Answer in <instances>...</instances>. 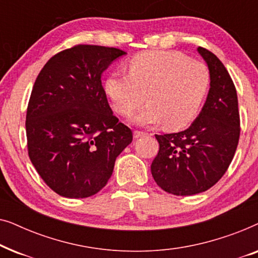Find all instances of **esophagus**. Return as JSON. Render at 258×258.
I'll return each instance as SVG.
<instances>
[{
	"mask_svg": "<svg viewBox=\"0 0 258 258\" xmlns=\"http://www.w3.org/2000/svg\"><path fill=\"white\" fill-rule=\"evenodd\" d=\"M144 135H147V134L144 132H141V130H135V132H134V137H135V139H140V137H143Z\"/></svg>",
	"mask_w": 258,
	"mask_h": 258,
	"instance_id": "34e87169",
	"label": "esophagus"
}]
</instances>
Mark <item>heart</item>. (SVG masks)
<instances>
[{"label": "heart", "mask_w": 258, "mask_h": 258, "mask_svg": "<svg viewBox=\"0 0 258 258\" xmlns=\"http://www.w3.org/2000/svg\"><path fill=\"white\" fill-rule=\"evenodd\" d=\"M129 74L114 72L104 81V90L121 115L148 103L134 121L141 125L164 121L169 129L188 125L199 114L210 84L203 62L179 51H148L128 63Z\"/></svg>", "instance_id": "heart-1"}]
</instances>
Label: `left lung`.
I'll return each mask as SVG.
<instances>
[{"mask_svg": "<svg viewBox=\"0 0 258 258\" xmlns=\"http://www.w3.org/2000/svg\"><path fill=\"white\" fill-rule=\"evenodd\" d=\"M210 72V90L199 117L179 133L155 135L160 150L151 163L155 182L169 194L189 196L206 191L228 170L241 134L235 84L223 63L199 47Z\"/></svg>", "mask_w": 258, "mask_h": 258, "instance_id": "8db88e82", "label": "left lung"}]
</instances>
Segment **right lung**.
<instances>
[{"instance_id": "add662e5", "label": "right lung", "mask_w": 258, "mask_h": 258, "mask_svg": "<svg viewBox=\"0 0 258 258\" xmlns=\"http://www.w3.org/2000/svg\"><path fill=\"white\" fill-rule=\"evenodd\" d=\"M125 51L76 44L45 63L26 116L28 155L58 195L86 199L105 186L133 132L112 114L101 75Z\"/></svg>"}]
</instances>
